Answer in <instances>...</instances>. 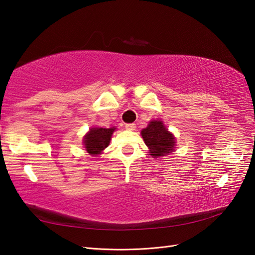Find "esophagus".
Instances as JSON below:
<instances>
[{
    "instance_id": "obj_1",
    "label": "esophagus",
    "mask_w": 255,
    "mask_h": 255,
    "mask_svg": "<svg viewBox=\"0 0 255 255\" xmlns=\"http://www.w3.org/2000/svg\"><path fill=\"white\" fill-rule=\"evenodd\" d=\"M126 128L128 130H135L136 125H135V123H128V125H126Z\"/></svg>"
}]
</instances>
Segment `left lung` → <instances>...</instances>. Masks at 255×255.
Instances as JSON below:
<instances>
[{
    "label": "left lung",
    "instance_id": "left-lung-1",
    "mask_svg": "<svg viewBox=\"0 0 255 255\" xmlns=\"http://www.w3.org/2000/svg\"><path fill=\"white\" fill-rule=\"evenodd\" d=\"M141 136L152 157H164L174 151L175 138L167 129L163 121H150L148 127L141 130Z\"/></svg>",
    "mask_w": 255,
    "mask_h": 255
}]
</instances>
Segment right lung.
I'll use <instances>...</instances> for the list:
<instances>
[{
	"label": "right lung",
	"mask_w": 255,
	"mask_h": 255,
	"mask_svg": "<svg viewBox=\"0 0 255 255\" xmlns=\"http://www.w3.org/2000/svg\"><path fill=\"white\" fill-rule=\"evenodd\" d=\"M116 128H91L89 132L84 136V146L90 155H99L109 146L111 138Z\"/></svg>",
	"instance_id": "obj_1"
}]
</instances>
